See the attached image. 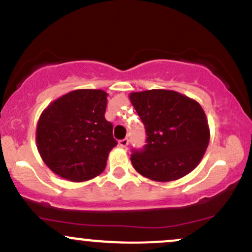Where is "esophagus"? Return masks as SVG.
Listing matches in <instances>:
<instances>
[{
	"instance_id": "34e87169",
	"label": "esophagus",
	"mask_w": 252,
	"mask_h": 252,
	"mask_svg": "<svg viewBox=\"0 0 252 252\" xmlns=\"http://www.w3.org/2000/svg\"><path fill=\"white\" fill-rule=\"evenodd\" d=\"M118 144H120V147H122V148H126L129 144V140L128 138H123V140H121L120 142H118Z\"/></svg>"
}]
</instances>
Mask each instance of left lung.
Masks as SVG:
<instances>
[{
    "instance_id": "obj_1",
    "label": "left lung",
    "mask_w": 252,
    "mask_h": 252,
    "mask_svg": "<svg viewBox=\"0 0 252 252\" xmlns=\"http://www.w3.org/2000/svg\"><path fill=\"white\" fill-rule=\"evenodd\" d=\"M129 99L146 126L147 144L134 150L136 172L158 182L184 178L200 163L210 142L207 117L196 100L173 90L131 92Z\"/></svg>"
}]
</instances>
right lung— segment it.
Masks as SVG:
<instances>
[{"label": "right lung", "mask_w": 252, "mask_h": 252, "mask_svg": "<svg viewBox=\"0 0 252 252\" xmlns=\"http://www.w3.org/2000/svg\"><path fill=\"white\" fill-rule=\"evenodd\" d=\"M108 94L73 90L48 104L36 126V147L54 174L73 182L88 181L105 169L116 147L112 124L104 117Z\"/></svg>", "instance_id": "right-lung-1"}]
</instances>
